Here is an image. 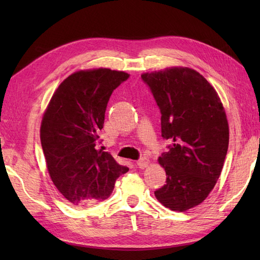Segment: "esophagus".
<instances>
[{"instance_id":"1","label":"esophagus","mask_w":260,"mask_h":260,"mask_svg":"<svg viewBox=\"0 0 260 260\" xmlns=\"http://www.w3.org/2000/svg\"><path fill=\"white\" fill-rule=\"evenodd\" d=\"M136 163H137V167H139L140 169H145L147 165L150 164V159L144 156V157H141Z\"/></svg>"}]
</instances>
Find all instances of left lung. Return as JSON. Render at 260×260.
Here are the masks:
<instances>
[{
    "instance_id": "obj_1",
    "label": "left lung",
    "mask_w": 260,
    "mask_h": 260,
    "mask_svg": "<svg viewBox=\"0 0 260 260\" xmlns=\"http://www.w3.org/2000/svg\"><path fill=\"white\" fill-rule=\"evenodd\" d=\"M161 112L163 140L171 144L158 162L167 184L154 192L164 207L183 212L214 187L229 145V127L217 91L196 70L169 68L143 74Z\"/></svg>"
}]
</instances>
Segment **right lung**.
Masks as SVG:
<instances>
[{
  "label": "right lung",
  "instance_id": "1",
  "mask_svg": "<svg viewBox=\"0 0 260 260\" xmlns=\"http://www.w3.org/2000/svg\"><path fill=\"white\" fill-rule=\"evenodd\" d=\"M129 78L123 71H78L64 79L43 115L40 139L47 168L59 192L75 204L107 199L128 168L97 150L113 91Z\"/></svg>",
  "mask_w": 260,
  "mask_h": 260
}]
</instances>
